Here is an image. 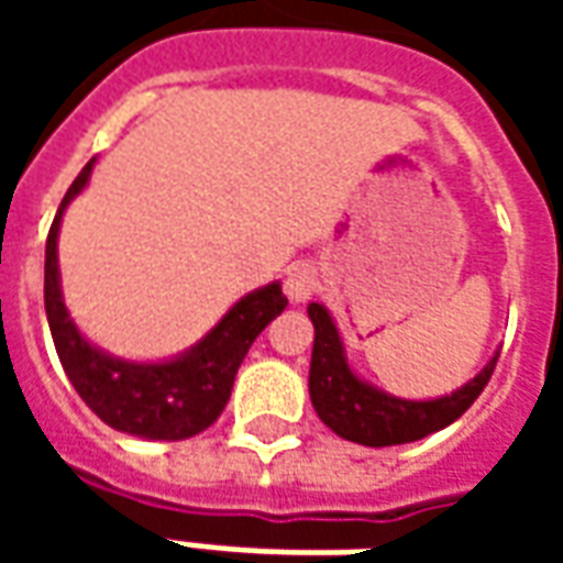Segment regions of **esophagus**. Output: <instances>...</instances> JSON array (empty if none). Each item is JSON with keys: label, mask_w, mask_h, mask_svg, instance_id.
Instances as JSON below:
<instances>
[{"label": "esophagus", "mask_w": 563, "mask_h": 563, "mask_svg": "<svg viewBox=\"0 0 563 563\" xmlns=\"http://www.w3.org/2000/svg\"><path fill=\"white\" fill-rule=\"evenodd\" d=\"M283 289H286L289 301H295V305L307 301V298H310V295L319 289L317 268H313V265H307V262H301V265H292V268H289V274H286V280H283Z\"/></svg>", "instance_id": "34e87169"}]
</instances>
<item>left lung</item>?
<instances>
[{
    "instance_id": "left-lung-1",
    "label": "left lung",
    "mask_w": 563,
    "mask_h": 563,
    "mask_svg": "<svg viewBox=\"0 0 563 563\" xmlns=\"http://www.w3.org/2000/svg\"><path fill=\"white\" fill-rule=\"evenodd\" d=\"M307 317L317 331L313 355H310V379H307L313 410L334 434L362 446H401L452 424L488 386L500 355H492L488 365L452 395L410 401L377 389L355 374L346 362L341 331L325 307L313 301L307 307Z\"/></svg>"
}]
</instances>
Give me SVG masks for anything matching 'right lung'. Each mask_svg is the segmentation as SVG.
<instances>
[{
	"label": "right lung",
	"mask_w": 563,
	"mask_h": 563,
	"mask_svg": "<svg viewBox=\"0 0 563 563\" xmlns=\"http://www.w3.org/2000/svg\"><path fill=\"white\" fill-rule=\"evenodd\" d=\"M92 165L96 159L87 162L84 172L75 177V184L68 186L44 250V310L54 334L56 355L66 367V377L71 379L75 391L104 424L144 440L196 437L220 419L246 350L271 319L280 317L289 301L280 283H268L256 292L244 295L241 301H234L229 313L196 346L159 362L117 358L87 341L75 325V319L68 317V307L63 301L56 241H59V222L71 198H78L84 186L90 184Z\"/></svg>",
	"instance_id": "right-lung-1"
}]
</instances>
